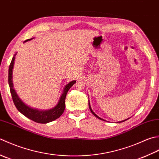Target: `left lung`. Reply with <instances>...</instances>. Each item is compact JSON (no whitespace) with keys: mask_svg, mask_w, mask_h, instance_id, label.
I'll return each instance as SVG.
<instances>
[{"mask_svg":"<svg viewBox=\"0 0 159 159\" xmlns=\"http://www.w3.org/2000/svg\"><path fill=\"white\" fill-rule=\"evenodd\" d=\"M89 109H90V111H91V112L93 113V114L94 115V116H95L97 118H98V119H101V120H102V121H105L104 119H102V118H100L99 116H98V115H97L95 112H94L93 111V110H92V108H91V107H90V102H89ZM128 119H129V118H128ZM128 119H125V120H123V121H119V123H121V122H124V121H126V120H128ZM118 123V122H117Z\"/></svg>","mask_w":159,"mask_h":159,"instance_id":"8db88e82","label":"left lung"}]
</instances>
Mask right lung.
<instances>
[{
    "label": "right lung",
    "instance_id": "obj_1",
    "mask_svg": "<svg viewBox=\"0 0 159 159\" xmlns=\"http://www.w3.org/2000/svg\"><path fill=\"white\" fill-rule=\"evenodd\" d=\"M33 38L28 39L26 40L24 43L30 41L32 40ZM17 53H15V55L13 57L10 63L9 68V76H8V82L9 89H10L11 95L12 96V99L14 102V104L18 109V111L21 112L22 115L27 116V118L30 119L31 120L34 121L35 122L40 123V124H47L56 120L57 118L62 115V113L65 109V99L66 94L69 91V90L71 88L74 84L76 82L75 80L71 81L69 84L64 86L63 89V92L60 98L59 101H58L57 105L55 106L53 108H51L49 110H46V111H42V110H38L33 108L31 107H30L22 101V100L19 98L18 94L16 93V90L14 88V84L12 82V73H13V68H14V60H15V56Z\"/></svg>",
    "mask_w": 159,
    "mask_h": 159
}]
</instances>
